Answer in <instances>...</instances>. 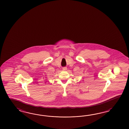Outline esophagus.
<instances>
[{"instance_id":"1","label":"esophagus","mask_w":129,"mask_h":129,"mask_svg":"<svg viewBox=\"0 0 129 129\" xmlns=\"http://www.w3.org/2000/svg\"><path fill=\"white\" fill-rule=\"evenodd\" d=\"M67 67H63L62 68L63 70H67Z\"/></svg>"}]
</instances>
